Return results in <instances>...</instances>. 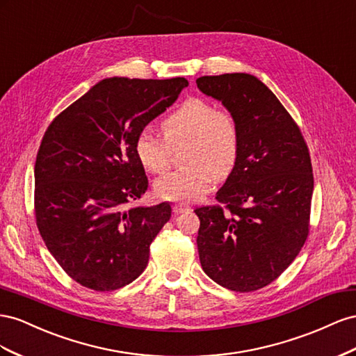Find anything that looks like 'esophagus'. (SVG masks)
<instances>
[{"label":"esophagus","mask_w":356,"mask_h":356,"mask_svg":"<svg viewBox=\"0 0 356 356\" xmlns=\"http://www.w3.org/2000/svg\"><path fill=\"white\" fill-rule=\"evenodd\" d=\"M172 210H175L176 213H185V211L191 210V206L186 204V202H176V204L172 206Z\"/></svg>","instance_id":"obj_1"}]
</instances>
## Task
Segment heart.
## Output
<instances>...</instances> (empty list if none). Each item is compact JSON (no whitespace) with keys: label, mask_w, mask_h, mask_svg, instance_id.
Here are the masks:
<instances>
[{"label":"heart","mask_w":356,"mask_h":356,"mask_svg":"<svg viewBox=\"0 0 356 356\" xmlns=\"http://www.w3.org/2000/svg\"><path fill=\"white\" fill-rule=\"evenodd\" d=\"M164 138L140 131L136 155L147 171L164 172L172 150L188 145L186 168L168 172L155 181V194L167 201H197L210 191L213 180L225 179L240 154V128L234 115L201 98L186 99L161 124Z\"/></svg>","instance_id":"obj_1"}]
</instances>
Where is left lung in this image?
Here are the masks:
<instances>
[{"label":"left lung","instance_id":"8db88e82","mask_svg":"<svg viewBox=\"0 0 356 356\" xmlns=\"http://www.w3.org/2000/svg\"><path fill=\"white\" fill-rule=\"evenodd\" d=\"M197 86L222 101L240 128L238 159L218 191V204L195 209L201 267L229 291H258L291 266L309 237V147L297 122L257 77L202 76Z\"/></svg>","mask_w":356,"mask_h":356}]
</instances>
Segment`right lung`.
<instances>
[{
	"mask_svg": "<svg viewBox=\"0 0 356 356\" xmlns=\"http://www.w3.org/2000/svg\"><path fill=\"white\" fill-rule=\"evenodd\" d=\"M186 86L184 77L101 80L47 127L35 159V223L79 285L116 291L147 267L171 206L127 209L149 186L134 143Z\"/></svg>",
	"mask_w": 356,
	"mask_h": 356,
	"instance_id": "obj_1",
	"label": "right lung"
}]
</instances>
